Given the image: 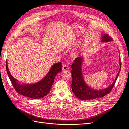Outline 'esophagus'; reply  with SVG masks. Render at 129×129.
<instances>
[{"label":"esophagus","mask_w":129,"mask_h":129,"mask_svg":"<svg viewBox=\"0 0 129 129\" xmlns=\"http://www.w3.org/2000/svg\"><path fill=\"white\" fill-rule=\"evenodd\" d=\"M68 69V66L67 65H63V68H62V70H63V71H66V70H67Z\"/></svg>","instance_id":"esophagus-1"}]
</instances>
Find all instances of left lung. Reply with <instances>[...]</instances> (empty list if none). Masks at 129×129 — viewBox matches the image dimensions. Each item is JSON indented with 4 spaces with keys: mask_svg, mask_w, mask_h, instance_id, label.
Instances as JSON below:
<instances>
[{
    "mask_svg": "<svg viewBox=\"0 0 129 129\" xmlns=\"http://www.w3.org/2000/svg\"><path fill=\"white\" fill-rule=\"evenodd\" d=\"M110 41H113V39L109 36L108 34L102 33L101 42H108ZM83 62H84V57L82 56L79 57L74 60V62L71 66V68L72 69L71 73L72 77L71 87L72 92L75 96L81 100H90L92 99L103 97L108 94L113 88L120 72V68H121L120 58H119L120 68L114 81L107 88L102 89H95L86 84L82 75V66Z\"/></svg>",
    "mask_w": 129,
    "mask_h": 129,
    "instance_id": "left-lung-1",
    "label": "left lung"
}]
</instances>
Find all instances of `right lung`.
I'll use <instances>...</instances> for the list:
<instances>
[{"label": "right lung", "instance_id": "1", "mask_svg": "<svg viewBox=\"0 0 129 129\" xmlns=\"http://www.w3.org/2000/svg\"><path fill=\"white\" fill-rule=\"evenodd\" d=\"M6 71L10 79L15 90L19 94L29 98L38 99L44 97L49 93L57 74L61 71L60 62L52 65L49 71L42 80L35 84H24L20 82L11 75L6 60Z\"/></svg>", "mask_w": 129, "mask_h": 129}]
</instances>
